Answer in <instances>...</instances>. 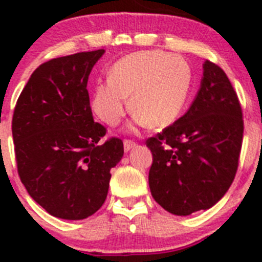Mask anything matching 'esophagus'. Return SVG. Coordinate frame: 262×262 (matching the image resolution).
<instances>
[{
  "instance_id": "obj_1",
  "label": "esophagus",
  "mask_w": 262,
  "mask_h": 262,
  "mask_svg": "<svg viewBox=\"0 0 262 262\" xmlns=\"http://www.w3.org/2000/svg\"><path fill=\"white\" fill-rule=\"evenodd\" d=\"M136 145L135 142H133V140H128V139H124V142H123V147H124V151L128 152L131 151L134 147Z\"/></svg>"
}]
</instances>
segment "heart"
<instances>
[{"mask_svg":"<svg viewBox=\"0 0 262 262\" xmlns=\"http://www.w3.org/2000/svg\"><path fill=\"white\" fill-rule=\"evenodd\" d=\"M191 88V71L180 55L140 51L118 60L108 80L94 86L92 108L108 126H117L129 106L138 124L168 126L180 115Z\"/></svg>","mask_w":262,"mask_h":262,"instance_id":"b5f03b06","label":"heart"}]
</instances>
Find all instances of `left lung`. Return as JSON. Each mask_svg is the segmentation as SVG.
Segmentation results:
<instances>
[{
    "mask_svg": "<svg viewBox=\"0 0 262 262\" xmlns=\"http://www.w3.org/2000/svg\"><path fill=\"white\" fill-rule=\"evenodd\" d=\"M242 106L221 67L206 60L189 110L155 138L149 189L170 214L186 216L222 200L235 178L243 143Z\"/></svg>",
    "mask_w": 262,
    "mask_h": 262,
    "instance_id": "obj_1",
    "label": "left lung"
}]
</instances>
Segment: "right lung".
<instances>
[{
	"mask_svg": "<svg viewBox=\"0 0 262 262\" xmlns=\"http://www.w3.org/2000/svg\"><path fill=\"white\" fill-rule=\"evenodd\" d=\"M105 50L57 57L39 66L14 108V149L27 193L52 216L81 221L98 211L123 142L101 139L86 85Z\"/></svg>",
	"mask_w": 262,
	"mask_h": 262,
	"instance_id": "obj_1",
	"label": "right lung"
}]
</instances>
